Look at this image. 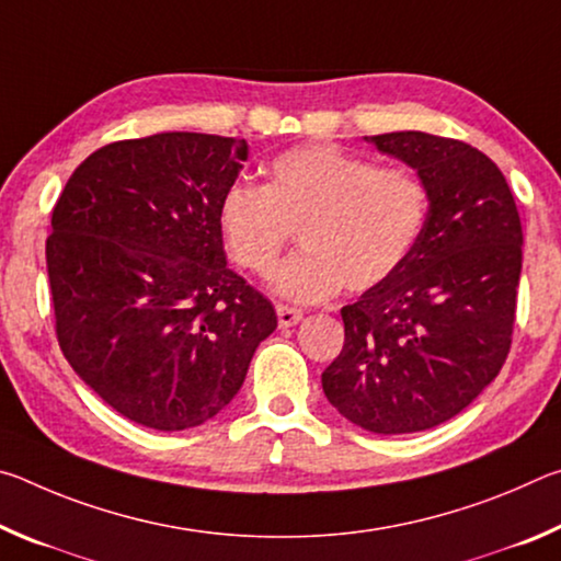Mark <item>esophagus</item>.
Segmentation results:
<instances>
[{
    "mask_svg": "<svg viewBox=\"0 0 561 561\" xmlns=\"http://www.w3.org/2000/svg\"><path fill=\"white\" fill-rule=\"evenodd\" d=\"M301 309H294L287 307V304H277V319H279V327L282 329H289V327H297L301 321Z\"/></svg>",
    "mask_w": 561,
    "mask_h": 561,
    "instance_id": "obj_1",
    "label": "esophagus"
}]
</instances>
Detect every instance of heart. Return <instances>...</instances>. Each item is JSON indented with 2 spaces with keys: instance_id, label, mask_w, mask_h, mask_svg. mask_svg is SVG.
Wrapping results in <instances>:
<instances>
[{
  "instance_id": "b5f03b06",
  "label": "heart",
  "mask_w": 561,
  "mask_h": 561,
  "mask_svg": "<svg viewBox=\"0 0 561 561\" xmlns=\"http://www.w3.org/2000/svg\"><path fill=\"white\" fill-rule=\"evenodd\" d=\"M428 217V187L411 168L331 144L277 156L267 185L234 183L220 201V234L230 257L257 277L277 270L294 232L304 252L284 264L274 289L291 301H324L344 287L368 291L408 260Z\"/></svg>"
}]
</instances>
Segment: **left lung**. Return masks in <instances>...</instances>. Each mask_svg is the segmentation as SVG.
<instances>
[{
  "label": "left lung",
  "mask_w": 561,
  "mask_h": 561,
  "mask_svg": "<svg viewBox=\"0 0 561 561\" xmlns=\"http://www.w3.org/2000/svg\"><path fill=\"white\" fill-rule=\"evenodd\" d=\"M417 170L428 217L408 260L341 309L344 348L321 374L329 403L364 431H428L468 408L510 354L522 225L502 170L462 140L366 138Z\"/></svg>",
  "instance_id": "obj_1"
}]
</instances>
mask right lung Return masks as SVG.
I'll return each instance as SVG.
<instances>
[{"label": "right lung", "instance_id": "obj_1", "mask_svg": "<svg viewBox=\"0 0 561 561\" xmlns=\"http://www.w3.org/2000/svg\"><path fill=\"white\" fill-rule=\"evenodd\" d=\"M244 140L156 133L99 148L54 205L46 272L66 360L156 431L210 421L244 383L272 301L227 267L220 201Z\"/></svg>", "mask_w": 561, "mask_h": 561}]
</instances>
